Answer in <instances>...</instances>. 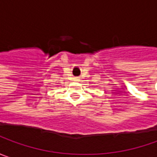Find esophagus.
I'll return each mask as SVG.
<instances>
[{
  "mask_svg": "<svg viewBox=\"0 0 157 157\" xmlns=\"http://www.w3.org/2000/svg\"><path fill=\"white\" fill-rule=\"evenodd\" d=\"M75 80L76 81H78L79 80V78H75Z\"/></svg>",
  "mask_w": 157,
  "mask_h": 157,
  "instance_id": "34e87169",
  "label": "esophagus"
}]
</instances>
